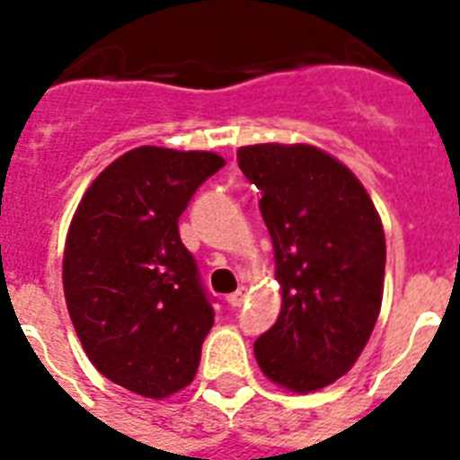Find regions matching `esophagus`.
Returning a JSON list of instances; mask_svg holds the SVG:
<instances>
[{
    "instance_id": "obj_1",
    "label": "esophagus",
    "mask_w": 460,
    "mask_h": 460,
    "mask_svg": "<svg viewBox=\"0 0 460 460\" xmlns=\"http://www.w3.org/2000/svg\"><path fill=\"white\" fill-rule=\"evenodd\" d=\"M245 299H248V289H245V287H241V289H236V292L226 296V304L236 308V306H241Z\"/></svg>"
}]
</instances>
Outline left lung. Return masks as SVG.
Returning <instances> with one entry per match:
<instances>
[{"label": "left lung", "instance_id": "obj_1", "mask_svg": "<svg viewBox=\"0 0 460 460\" xmlns=\"http://www.w3.org/2000/svg\"><path fill=\"white\" fill-rule=\"evenodd\" d=\"M238 166L262 192L282 292L255 359L287 391H321L355 367L376 325L384 224L359 178L314 145L241 146Z\"/></svg>", "mask_w": 460, "mask_h": 460}]
</instances>
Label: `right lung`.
<instances>
[{
	"label": "right lung",
	"mask_w": 460,
	"mask_h": 460,
	"mask_svg": "<svg viewBox=\"0 0 460 460\" xmlns=\"http://www.w3.org/2000/svg\"><path fill=\"white\" fill-rule=\"evenodd\" d=\"M215 152L137 146L105 166L66 231L62 285L91 364L145 398L190 384L215 308L178 234Z\"/></svg>",
	"instance_id": "add662e5"
}]
</instances>
